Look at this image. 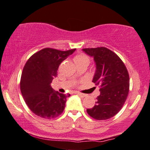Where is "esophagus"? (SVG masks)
<instances>
[{
  "label": "esophagus",
  "mask_w": 150,
  "mask_h": 150,
  "mask_svg": "<svg viewBox=\"0 0 150 150\" xmlns=\"http://www.w3.org/2000/svg\"><path fill=\"white\" fill-rule=\"evenodd\" d=\"M77 94V95H78L79 96H80L81 97H86V95L85 94H83V93H78V92H77V93H75Z\"/></svg>",
  "instance_id": "1"
}]
</instances>
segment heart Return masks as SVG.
Masks as SVG:
<instances>
[{
	"label": "heart",
	"mask_w": 150,
	"mask_h": 150,
	"mask_svg": "<svg viewBox=\"0 0 150 150\" xmlns=\"http://www.w3.org/2000/svg\"><path fill=\"white\" fill-rule=\"evenodd\" d=\"M74 61L77 65L81 64H86L88 65L90 62V58L88 56L83 53H79L75 55V57H74Z\"/></svg>",
	"instance_id": "heart-1"
}]
</instances>
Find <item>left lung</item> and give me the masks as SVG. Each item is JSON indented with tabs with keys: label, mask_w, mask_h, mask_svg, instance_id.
Wrapping results in <instances>:
<instances>
[{
	"label": "left lung",
	"mask_w": 150,
	"mask_h": 150,
	"mask_svg": "<svg viewBox=\"0 0 150 150\" xmlns=\"http://www.w3.org/2000/svg\"><path fill=\"white\" fill-rule=\"evenodd\" d=\"M93 57L96 71L93 82L100 87L95 106L87 113L96 120H106L122 108L129 93V77L124 63L118 55L105 47L83 49Z\"/></svg>",
	"instance_id": "obj_1"
}]
</instances>
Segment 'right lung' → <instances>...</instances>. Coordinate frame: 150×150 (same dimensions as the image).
Listing matches in <instances>:
<instances>
[{
	"label": "right lung",
	"mask_w": 150,
	"mask_h": 150,
	"mask_svg": "<svg viewBox=\"0 0 150 150\" xmlns=\"http://www.w3.org/2000/svg\"><path fill=\"white\" fill-rule=\"evenodd\" d=\"M75 50L63 51L45 48L31 55L25 64L20 83L21 91L25 103L35 115L51 119L63 112L70 95L54 91L51 83L57 75L59 64Z\"/></svg>",
	"instance_id": "right-lung-1"
}]
</instances>
